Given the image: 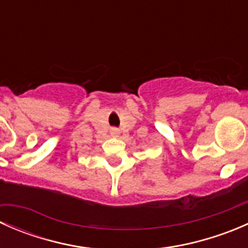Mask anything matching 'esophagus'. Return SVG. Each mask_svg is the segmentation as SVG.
<instances>
[{"label": "esophagus", "instance_id": "obj_1", "mask_svg": "<svg viewBox=\"0 0 248 248\" xmlns=\"http://www.w3.org/2000/svg\"><path fill=\"white\" fill-rule=\"evenodd\" d=\"M110 134H111L112 137H119L120 134V131L117 128H112L111 131H110Z\"/></svg>", "mask_w": 248, "mask_h": 248}]
</instances>
